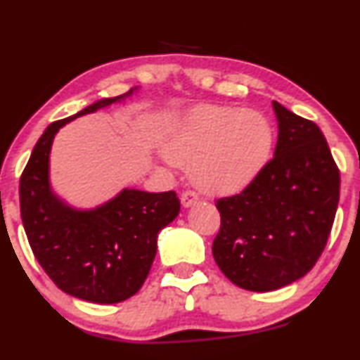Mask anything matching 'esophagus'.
<instances>
[{
  "label": "esophagus",
  "instance_id": "obj_1",
  "mask_svg": "<svg viewBox=\"0 0 360 360\" xmlns=\"http://www.w3.org/2000/svg\"><path fill=\"white\" fill-rule=\"evenodd\" d=\"M199 201V194L191 191V189H188V191H184L183 194H181V202H183L184 207H189L193 206L194 202Z\"/></svg>",
  "mask_w": 360,
  "mask_h": 360
}]
</instances>
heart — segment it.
<instances>
[{
  "mask_svg": "<svg viewBox=\"0 0 360 360\" xmlns=\"http://www.w3.org/2000/svg\"><path fill=\"white\" fill-rule=\"evenodd\" d=\"M274 147L270 120L257 110L206 105L193 112L167 146V158L191 167L206 191L229 193L248 186L265 167Z\"/></svg>",
  "mask_w": 360,
  "mask_h": 360,
  "instance_id": "heart-1",
  "label": "heart"
}]
</instances>
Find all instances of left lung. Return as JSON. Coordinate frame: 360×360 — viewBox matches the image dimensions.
Wrapping results in <instances>:
<instances>
[{"label": "left lung", "mask_w": 360, "mask_h": 360, "mask_svg": "<svg viewBox=\"0 0 360 360\" xmlns=\"http://www.w3.org/2000/svg\"><path fill=\"white\" fill-rule=\"evenodd\" d=\"M275 155L241 193L216 201L219 270L238 287L270 292L314 268L326 248L340 172L319 125L274 102Z\"/></svg>", "instance_id": "8db88e82"}]
</instances>
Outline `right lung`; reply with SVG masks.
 Masks as SVG:
<instances>
[{"label": "right lung", "mask_w": 360, "mask_h": 360, "mask_svg": "<svg viewBox=\"0 0 360 360\" xmlns=\"http://www.w3.org/2000/svg\"><path fill=\"white\" fill-rule=\"evenodd\" d=\"M131 94L103 98L50 124L20 179L21 221L34 258L62 292L94 304L136 295L154 262L158 233L179 214L181 202L174 191L124 189L97 210H73L50 189V147L62 125Z\"/></svg>", "instance_id": "right-lung-1"}]
</instances>
